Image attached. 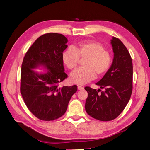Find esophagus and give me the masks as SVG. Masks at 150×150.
<instances>
[{"label": "esophagus", "instance_id": "esophagus-1", "mask_svg": "<svg viewBox=\"0 0 150 150\" xmlns=\"http://www.w3.org/2000/svg\"><path fill=\"white\" fill-rule=\"evenodd\" d=\"M84 89V88L83 87V86H78V90H82V89Z\"/></svg>", "mask_w": 150, "mask_h": 150}]
</instances>
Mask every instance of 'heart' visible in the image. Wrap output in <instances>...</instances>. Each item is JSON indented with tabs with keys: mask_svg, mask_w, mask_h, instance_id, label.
Segmentation results:
<instances>
[{
	"mask_svg": "<svg viewBox=\"0 0 150 150\" xmlns=\"http://www.w3.org/2000/svg\"><path fill=\"white\" fill-rule=\"evenodd\" d=\"M79 58L84 59V67L74 71L70 77L72 83L79 84L93 80L96 74L98 77L105 74L112 62L111 53L105 50L101 43L94 40L81 42L74 48H67L62 54L63 63L71 70L78 66Z\"/></svg>",
	"mask_w": 150,
	"mask_h": 150,
	"instance_id": "obj_1",
	"label": "heart"
}]
</instances>
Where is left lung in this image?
<instances>
[{
	"label": "left lung",
	"mask_w": 150,
	"mask_h": 150,
	"mask_svg": "<svg viewBox=\"0 0 150 150\" xmlns=\"http://www.w3.org/2000/svg\"><path fill=\"white\" fill-rule=\"evenodd\" d=\"M114 58L110 69L96 83L98 90L86 86L88 96L85 110L93 118L103 121L114 120L124 110L133 90V63L129 52L121 40L112 37Z\"/></svg>",
	"instance_id": "obj_1"
}]
</instances>
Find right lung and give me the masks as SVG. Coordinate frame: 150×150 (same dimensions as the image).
Wrapping results in <instances>:
<instances>
[{"mask_svg": "<svg viewBox=\"0 0 150 150\" xmlns=\"http://www.w3.org/2000/svg\"><path fill=\"white\" fill-rule=\"evenodd\" d=\"M67 42V39L62 34H45L35 40L22 61L21 93L29 111L40 120L59 118L78 90L76 85L59 86L67 78L62 60ZM39 66L48 71L41 74L33 70Z\"/></svg>", "mask_w": 150, "mask_h": 150, "instance_id": "right-lung-1", "label": "right lung"}]
</instances>
